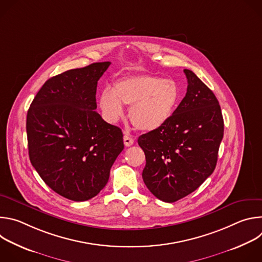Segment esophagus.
<instances>
[{
  "label": "esophagus",
  "mask_w": 262,
  "mask_h": 262,
  "mask_svg": "<svg viewBox=\"0 0 262 262\" xmlns=\"http://www.w3.org/2000/svg\"><path fill=\"white\" fill-rule=\"evenodd\" d=\"M123 142H124V145H125L126 147H129V146H132V145L134 144V139H133L132 137L125 135V136L123 137Z\"/></svg>",
  "instance_id": "esophagus-1"
}]
</instances>
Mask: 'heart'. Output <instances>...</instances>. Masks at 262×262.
<instances>
[{"instance_id": "1", "label": "heart", "mask_w": 262, "mask_h": 262, "mask_svg": "<svg viewBox=\"0 0 262 262\" xmlns=\"http://www.w3.org/2000/svg\"><path fill=\"white\" fill-rule=\"evenodd\" d=\"M179 101V88L170 79L141 74L118 80L113 90L105 88L99 96V105L107 121L116 122L123 116L122 103L130 105L129 120L144 132L164 125L173 115Z\"/></svg>"}]
</instances>
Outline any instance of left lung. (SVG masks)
Masks as SVG:
<instances>
[{"label": "left lung", "mask_w": 262, "mask_h": 262, "mask_svg": "<svg viewBox=\"0 0 262 262\" xmlns=\"http://www.w3.org/2000/svg\"><path fill=\"white\" fill-rule=\"evenodd\" d=\"M186 94L161 127L139 137L144 183L158 199L175 202L197 190L213 172L224 120L213 92L189 69Z\"/></svg>", "instance_id": "obj_1"}]
</instances>
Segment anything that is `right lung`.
Wrapping results in <instances>:
<instances>
[{
	"instance_id": "add662e5",
	"label": "right lung",
	"mask_w": 262,
	"mask_h": 262,
	"mask_svg": "<svg viewBox=\"0 0 262 262\" xmlns=\"http://www.w3.org/2000/svg\"><path fill=\"white\" fill-rule=\"evenodd\" d=\"M111 62L70 69L48 80L27 115L32 166L50 188L72 201L95 197L123 150L118 126L95 111L97 82Z\"/></svg>"
}]
</instances>
